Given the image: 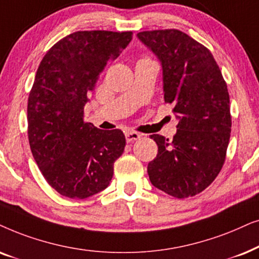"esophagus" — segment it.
<instances>
[{
	"instance_id": "34e87169",
	"label": "esophagus",
	"mask_w": 259,
	"mask_h": 259,
	"mask_svg": "<svg viewBox=\"0 0 259 259\" xmlns=\"http://www.w3.org/2000/svg\"><path fill=\"white\" fill-rule=\"evenodd\" d=\"M141 134L139 133H135V132H127L125 133V140L127 143H132V142H135V141L140 140L141 139Z\"/></svg>"
}]
</instances>
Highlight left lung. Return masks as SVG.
<instances>
[{
	"mask_svg": "<svg viewBox=\"0 0 259 259\" xmlns=\"http://www.w3.org/2000/svg\"><path fill=\"white\" fill-rule=\"evenodd\" d=\"M137 37L160 60L164 102L179 119L171 140L151 136L158 150L148 163L150 182L174 198L199 194L225 162L232 125L227 85L211 52L181 30H147Z\"/></svg>",
	"mask_w": 259,
	"mask_h": 259,
	"instance_id": "1",
	"label": "left lung"
}]
</instances>
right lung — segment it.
Here are the masks:
<instances>
[{
    "mask_svg": "<svg viewBox=\"0 0 259 259\" xmlns=\"http://www.w3.org/2000/svg\"><path fill=\"white\" fill-rule=\"evenodd\" d=\"M132 39L133 32H75L41 60L28 97V140L44 178L61 195L85 199L111 181L125 136L119 129H98L82 117L108 61Z\"/></svg>",
    "mask_w": 259,
    "mask_h": 259,
    "instance_id": "right-lung-1",
    "label": "right lung"
}]
</instances>
